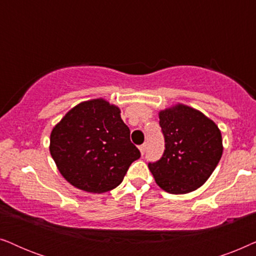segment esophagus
Listing matches in <instances>:
<instances>
[{
    "label": "esophagus",
    "instance_id": "34e87169",
    "mask_svg": "<svg viewBox=\"0 0 256 256\" xmlns=\"http://www.w3.org/2000/svg\"><path fill=\"white\" fill-rule=\"evenodd\" d=\"M146 149V143H143L142 146H140V152H141L142 155H144Z\"/></svg>",
    "mask_w": 256,
    "mask_h": 256
}]
</instances>
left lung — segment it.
Segmentation results:
<instances>
[{"mask_svg": "<svg viewBox=\"0 0 256 256\" xmlns=\"http://www.w3.org/2000/svg\"><path fill=\"white\" fill-rule=\"evenodd\" d=\"M158 116L166 150L148 166L156 184L172 194L197 190L222 158V132L202 112L183 104L160 110Z\"/></svg>", "mask_w": 256, "mask_h": 256, "instance_id": "1", "label": "left lung"}]
</instances>
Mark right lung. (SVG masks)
<instances>
[{"instance_id": "obj_1", "label": "right lung", "mask_w": 256, "mask_h": 256, "mask_svg": "<svg viewBox=\"0 0 256 256\" xmlns=\"http://www.w3.org/2000/svg\"><path fill=\"white\" fill-rule=\"evenodd\" d=\"M120 113V108L102 98L84 101L52 129L51 156L62 176L74 188L92 194L110 191L140 158Z\"/></svg>"}]
</instances>
